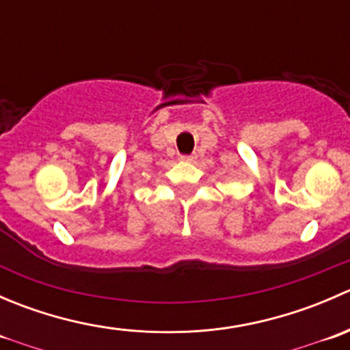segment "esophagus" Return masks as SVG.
I'll use <instances>...</instances> for the list:
<instances>
[{
  "label": "esophagus",
  "mask_w": 350,
  "mask_h": 350,
  "mask_svg": "<svg viewBox=\"0 0 350 350\" xmlns=\"http://www.w3.org/2000/svg\"><path fill=\"white\" fill-rule=\"evenodd\" d=\"M181 159L183 162H195V159H196V155L195 154H189V155H181Z\"/></svg>",
  "instance_id": "obj_1"
}]
</instances>
